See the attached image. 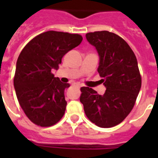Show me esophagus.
<instances>
[{
	"instance_id": "obj_1",
	"label": "esophagus",
	"mask_w": 158,
	"mask_h": 158,
	"mask_svg": "<svg viewBox=\"0 0 158 158\" xmlns=\"http://www.w3.org/2000/svg\"><path fill=\"white\" fill-rule=\"evenodd\" d=\"M72 85L74 87H76V88H80V86H81V85H80L79 83H74V84H72Z\"/></svg>"
}]
</instances>
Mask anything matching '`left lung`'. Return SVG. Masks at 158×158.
I'll use <instances>...</instances> for the list:
<instances>
[{
    "mask_svg": "<svg viewBox=\"0 0 158 158\" xmlns=\"http://www.w3.org/2000/svg\"><path fill=\"white\" fill-rule=\"evenodd\" d=\"M96 48L100 61L98 69L106 88L100 95L91 88L82 87L80 102L89 120L102 128L117 125L132 110L142 79L135 53L120 36L108 31L86 34Z\"/></svg>",
    "mask_w": 158,
    "mask_h": 158,
    "instance_id": "obj_1",
    "label": "left lung"
}]
</instances>
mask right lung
I'll return each instance as SVG.
<instances>
[{
  "instance_id": "right-lung-1",
  "label": "right lung",
  "mask_w": 158,
  "mask_h": 158,
  "mask_svg": "<svg viewBox=\"0 0 158 158\" xmlns=\"http://www.w3.org/2000/svg\"><path fill=\"white\" fill-rule=\"evenodd\" d=\"M82 40L79 34L48 31L29 41L19 56L14 86L19 103L33 124L49 127L63 117L64 89L69 84L60 81L52 70Z\"/></svg>"
}]
</instances>
